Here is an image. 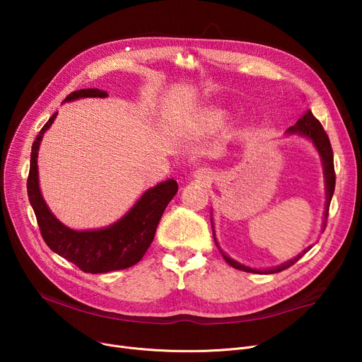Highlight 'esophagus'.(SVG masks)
Listing matches in <instances>:
<instances>
[{"mask_svg": "<svg viewBox=\"0 0 362 362\" xmlns=\"http://www.w3.org/2000/svg\"><path fill=\"white\" fill-rule=\"evenodd\" d=\"M195 179H198L199 182H206L211 179V171H208L206 168H199L195 171Z\"/></svg>", "mask_w": 362, "mask_h": 362, "instance_id": "esophagus-1", "label": "esophagus"}]
</instances>
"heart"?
I'll return each mask as SVG.
<instances>
[{"label": "heart", "instance_id": "b5f03b06", "mask_svg": "<svg viewBox=\"0 0 362 362\" xmlns=\"http://www.w3.org/2000/svg\"><path fill=\"white\" fill-rule=\"evenodd\" d=\"M210 120H211L214 124H220V123H223V120H224V114H223L221 111H213V112L210 114Z\"/></svg>", "mask_w": 362, "mask_h": 362}]
</instances>
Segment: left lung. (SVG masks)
<instances>
[{"mask_svg": "<svg viewBox=\"0 0 362 362\" xmlns=\"http://www.w3.org/2000/svg\"><path fill=\"white\" fill-rule=\"evenodd\" d=\"M288 133L289 135H300V136H305L308 138L314 146L317 148L318 154L321 157V161H322V168H325V179H326V198H327V202H326V213H325V218L327 220V216H329V205H330V201H332V197H333V192H334V185H336V175H334V164H333V149H332V145H330V139L327 136V133L325 132V129H322L321 123L313 116L311 110L305 111L302 114V117L296 122L295 126H291L288 129ZM326 220H325V227H326ZM213 223V220H211ZM213 236H214V242L217 245V248L220 250V246L217 243V239H216V232L213 230ZM311 250L307 248L305 251H303L302 254H299L298 257H295L293 259L284 262L281 265H279V267H273V269H269V270H257V269H251V267H246V265L232 259L230 257H227L221 250V255L223 258L226 259V262L232 265V267L238 269V270H242V272H246V273H264V274H274V273H279V272H283L289 269L291 265H293L302 255H305L308 251Z\"/></svg>", "mask_w": 362, "mask_h": 362, "instance_id": "1", "label": "left lung"}]
</instances>
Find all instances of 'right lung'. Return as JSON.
Wrapping results in <instances>:
<instances>
[{"label": "right lung", "instance_id": "obj_1", "mask_svg": "<svg viewBox=\"0 0 362 362\" xmlns=\"http://www.w3.org/2000/svg\"><path fill=\"white\" fill-rule=\"evenodd\" d=\"M105 98L108 93L100 89H81L71 92L64 100ZM57 112L37 133L32 145L30 168L28 177V197L33 208L41 235L49 250L90 274L108 273L129 269L142 259L149 245L154 240L157 226L168 202L177 194V182L168 179L148 191L136 201L130 210L114 224L95 230H73L64 226L49 211L45 204L40 180H37V151Z\"/></svg>", "mask_w": 362, "mask_h": 362}]
</instances>
